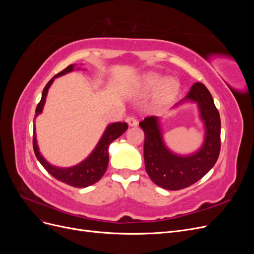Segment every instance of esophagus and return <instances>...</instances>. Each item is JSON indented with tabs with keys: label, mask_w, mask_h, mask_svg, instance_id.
Wrapping results in <instances>:
<instances>
[{
	"label": "esophagus",
	"mask_w": 254,
	"mask_h": 254,
	"mask_svg": "<svg viewBox=\"0 0 254 254\" xmlns=\"http://www.w3.org/2000/svg\"><path fill=\"white\" fill-rule=\"evenodd\" d=\"M126 122L130 127H134V126H137V124H139V122L136 121V119L134 117H127Z\"/></svg>",
	"instance_id": "obj_1"
}]
</instances>
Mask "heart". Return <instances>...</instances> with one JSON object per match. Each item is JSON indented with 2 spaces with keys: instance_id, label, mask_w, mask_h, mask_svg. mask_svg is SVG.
<instances>
[{
  "instance_id": "b5f03b06",
  "label": "heart",
  "mask_w": 254,
  "mask_h": 254,
  "mask_svg": "<svg viewBox=\"0 0 254 254\" xmlns=\"http://www.w3.org/2000/svg\"><path fill=\"white\" fill-rule=\"evenodd\" d=\"M158 89L157 97L161 103L170 102L178 94L179 82L175 79H167L161 75L148 73L144 75L140 80V90L145 93H149Z\"/></svg>"
}]
</instances>
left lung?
Instances as JSON below:
<instances>
[{"label":"left lung","mask_w":254,"mask_h":254,"mask_svg":"<svg viewBox=\"0 0 254 254\" xmlns=\"http://www.w3.org/2000/svg\"><path fill=\"white\" fill-rule=\"evenodd\" d=\"M187 101L197 103L205 128L203 145L193 155L178 156L167 149L158 118L147 117L140 123L145 134L146 172L158 187L165 190H182L200 180L216 163L220 152V118L210 91L203 83L196 82L179 104Z\"/></svg>","instance_id":"1"}]
</instances>
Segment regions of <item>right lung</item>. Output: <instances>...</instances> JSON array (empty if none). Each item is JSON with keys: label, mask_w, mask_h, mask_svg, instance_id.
Returning <instances> with one entry per match:
<instances>
[{"label": "right lung", "mask_w": 254, "mask_h": 254, "mask_svg": "<svg viewBox=\"0 0 254 254\" xmlns=\"http://www.w3.org/2000/svg\"><path fill=\"white\" fill-rule=\"evenodd\" d=\"M73 70H74V64L68 65L67 67L64 68V70H63L60 73L54 76V77L47 83V86L44 87L42 91L41 101L39 102V104H38L36 108L35 119L37 115H39L43 110V106L45 103V98H47V95H48V91L51 87V84L53 83L54 79L59 77L61 75L72 72ZM127 128H128L127 123L118 122V123L110 124L105 130L102 139L99 140L95 149L90 153V156L86 160H83L81 163L72 167H67V168L54 166L50 164L48 161L41 156V153L39 152V148H38L35 132L33 136V147H34V151L37 159L39 160L41 165L45 168V170H47V172L50 175L54 177V178H56L57 180L64 182L65 184H68V186L74 187V188H87L97 182L104 176L107 167H108V162H109V155H108L109 145L114 140H117L119 136H121L123 133H124L127 130ZM34 131H35V128H34Z\"/></svg>", "instance_id": "obj_1"}]
</instances>
